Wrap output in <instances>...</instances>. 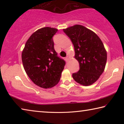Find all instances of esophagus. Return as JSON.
Masks as SVG:
<instances>
[{
  "label": "esophagus",
  "instance_id": "obj_1",
  "mask_svg": "<svg viewBox=\"0 0 124 124\" xmlns=\"http://www.w3.org/2000/svg\"><path fill=\"white\" fill-rule=\"evenodd\" d=\"M70 56H67V57H66V60L67 61H68L69 59H70Z\"/></svg>",
  "mask_w": 124,
  "mask_h": 124
}]
</instances>
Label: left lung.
I'll return each instance as SVG.
<instances>
[{"instance_id": "8db88e82", "label": "left lung", "mask_w": 124, "mask_h": 124, "mask_svg": "<svg viewBox=\"0 0 124 124\" xmlns=\"http://www.w3.org/2000/svg\"><path fill=\"white\" fill-rule=\"evenodd\" d=\"M74 47L75 59L80 65L78 72L72 74L74 80L84 86L93 84L104 70L107 52L103 44L93 31L81 25L63 29Z\"/></svg>"}]
</instances>
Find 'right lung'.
Masks as SVG:
<instances>
[{"label": "right lung", "mask_w": 124, "mask_h": 124, "mask_svg": "<svg viewBox=\"0 0 124 124\" xmlns=\"http://www.w3.org/2000/svg\"><path fill=\"white\" fill-rule=\"evenodd\" d=\"M57 31L48 27L35 31L27 40L22 52L27 75L35 85L44 89L57 84L66 64L54 49L52 37Z\"/></svg>", "instance_id": "1"}]
</instances>
